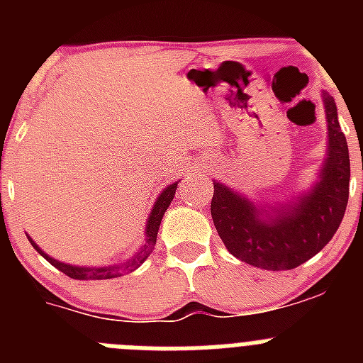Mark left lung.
Segmentation results:
<instances>
[{"label": "left lung", "mask_w": 363, "mask_h": 363, "mask_svg": "<svg viewBox=\"0 0 363 363\" xmlns=\"http://www.w3.org/2000/svg\"><path fill=\"white\" fill-rule=\"evenodd\" d=\"M329 125V156L320 182L311 194L278 211L274 220H262L251 201L229 187L214 184L211 214L229 252L249 265L267 271H289L306 264L331 242L344 220L349 200L347 140L340 129L336 104L323 96Z\"/></svg>", "instance_id": "left-lung-1"}]
</instances>
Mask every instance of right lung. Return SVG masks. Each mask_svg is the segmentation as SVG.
I'll list each match as a JSON object with an SVG mask.
<instances>
[{
    "label": "right lung",
    "mask_w": 363,
    "mask_h": 363,
    "mask_svg": "<svg viewBox=\"0 0 363 363\" xmlns=\"http://www.w3.org/2000/svg\"><path fill=\"white\" fill-rule=\"evenodd\" d=\"M176 187H178V184L174 185H169L167 189H163V192L160 194V198L156 200V203H154V209L152 213H150V218H149V223H147V243L143 245L142 249V255L134 256L133 259H129V264L125 265V269L121 267H99V269H89V267H74V265H67V264H62V262H57V259L50 258V256L45 255L43 251H41L40 247L36 245V243L32 242L30 238H28V242L32 243V247L36 249L38 252H40L41 256H43L47 262H49L50 265H54V267L57 269V271H62L63 274H67L69 278H74V280H111V278H118L121 274V272L125 271H134V269L140 267V264H143V259L147 258V256L152 252L154 249V243H156V236H158V229H160V223H162V218H163V213L167 211V207L171 205L172 198H174V192H176Z\"/></svg>",
    "instance_id": "1"
}]
</instances>
